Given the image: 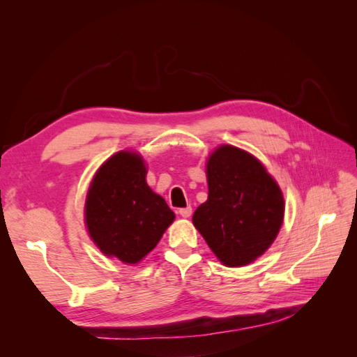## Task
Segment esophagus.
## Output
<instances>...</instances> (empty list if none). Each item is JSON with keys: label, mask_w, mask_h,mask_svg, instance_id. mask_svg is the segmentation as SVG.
Here are the masks:
<instances>
[{"label": "esophagus", "mask_w": 357, "mask_h": 357, "mask_svg": "<svg viewBox=\"0 0 357 357\" xmlns=\"http://www.w3.org/2000/svg\"><path fill=\"white\" fill-rule=\"evenodd\" d=\"M178 214L181 215V218H190V214H192V207L189 205V207L180 208V210H178Z\"/></svg>", "instance_id": "esophagus-1"}]
</instances>
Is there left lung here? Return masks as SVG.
<instances>
[{
    "mask_svg": "<svg viewBox=\"0 0 357 357\" xmlns=\"http://www.w3.org/2000/svg\"><path fill=\"white\" fill-rule=\"evenodd\" d=\"M207 181L208 199L193 213V225L223 265L253 262L282 228V190L261 162L232 146L210 156Z\"/></svg>",
    "mask_w": 357,
    "mask_h": 357,
    "instance_id": "1",
    "label": "left lung"
}]
</instances>
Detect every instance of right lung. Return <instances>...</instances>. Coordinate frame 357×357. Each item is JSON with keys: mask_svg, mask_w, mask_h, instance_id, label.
Here are the masks:
<instances>
[{"mask_svg": "<svg viewBox=\"0 0 357 357\" xmlns=\"http://www.w3.org/2000/svg\"><path fill=\"white\" fill-rule=\"evenodd\" d=\"M142 156L119 152L96 172L86 198V226L107 256L137 264L174 220L165 199L147 186Z\"/></svg>", "mask_w": 357, "mask_h": 357, "instance_id": "add662e5", "label": "right lung"}]
</instances>
